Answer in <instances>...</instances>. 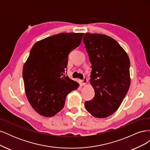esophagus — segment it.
Instances as JSON below:
<instances>
[{
    "mask_svg": "<svg viewBox=\"0 0 150 150\" xmlns=\"http://www.w3.org/2000/svg\"><path fill=\"white\" fill-rule=\"evenodd\" d=\"M88 83V79L86 78H84L83 80H82V86H85Z\"/></svg>",
    "mask_w": 150,
    "mask_h": 150,
    "instance_id": "esophagus-1",
    "label": "esophagus"
}]
</instances>
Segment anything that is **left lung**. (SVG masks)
Listing matches in <instances>:
<instances>
[{
  "instance_id": "left-lung-1",
  "label": "left lung",
  "mask_w": 150,
  "mask_h": 150,
  "mask_svg": "<svg viewBox=\"0 0 150 150\" xmlns=\"http://www.w3.org/2000/svg\"><path fill=\"white\" fill-rule=\"evenodd\" d=\"M83 42L92 64L90 83L95 92L84 106L94 117L104 118L118 109L128 91L129 59L118 42L106 35L85 33Z\"/></svg>"
}]
</instances>
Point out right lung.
I'll return each mask as SVG.
<instances>
[{
	"mask_svg": "<svg viewBox=\"0 0 150 150\" xmlns=\"http://www.w3.org/2000/svg\"><path fill=\"white\" fill-rule=\"evenodd\" d=\"M84 33H60L38 41L24 63L22 76L27 98L40 115L51 117L63 108L67 95L78 83L65 74L68 55Z\"/></svg>",
	"mask_w": 150,
	"mask_h": 150,
	"instance_id": "1",
	"label": "right lung"
}]
</instances>
